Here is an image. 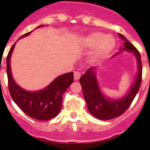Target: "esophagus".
Returning a JSON list of instances; mask_svg holds the SVG:
<instances>
[{"label":"esophagus","instance_id":"esophagus-1","mask_svg":"<svg viewBox=\"0 0 150 150\" xmlns=\"http://www.w3.org/2000/svg\"><path fill=\"white\" fill-rule=\"evenodd\" d=\"M80 76H81V74H80V72H79V71H75V72H74V77L75 80H78V79L80 78Z\"/></svg>","mask_w":150,"mask_h":150}]
</instances>
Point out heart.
Segmentation results:
<instances>
[{
  "label": "heart",
  "mask_w": 150,
  "mask_h": 150,
  "mask_svg": "<svg viewBox=\"0 0 150 150\" xmlns=\"http://www.w3.org/2000/svg\"><path fill=\"white\" fill-rule=\"evenodd\" d=\"M81 43L86 49H93L91 59L95 62L100 60L112 52L116 46V40L111 35L102 32H92L81 39Z\"/></svg>",
  "instance_id": "heart-1"
}]
</instances>
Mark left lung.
Here are the masks:
<instances>
[{
	"instance_id": "8db88e82",
	"label": "left lung",
	"mask_w": 150,
	"mask_h": 150,
	"mask_svg": "<svg viewBox=\"0 0 150 150\" xmlns=\"http://www.w3.org/2000/svg\"><path fill=\"white\" fill-rule=\"evenodd\" d=\"M118 34L124 43L122 47H120L119 52L112 57L117 56L122 52H128L133 54L137 60V72L134 83L128 92L119 98H110L104 95L97 78L96 67H91L87 70L86 74L79 79L88 111L92 116L100 120H112L121 116L133 101L138 92L142 80V64L140 52L125 37L121 34Z\"/></svg>"
}]
</instances>
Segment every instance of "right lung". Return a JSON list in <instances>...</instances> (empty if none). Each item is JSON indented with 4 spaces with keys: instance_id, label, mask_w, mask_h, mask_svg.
Segmentation results:
<instances>
[{
    "instance_id": "obj_1",
    "label": "right lung",
    "mask_w": 150,
    "mask_h": 150,
    "mask_svg": "<svg viewBox=\"0 0 150 150\" xmlns=\"http://www.w3.org/2000/svg\"><path fill=\"white\" fill-rule=\"evenodd\" d=\"M44 26H38L35 29ZM32 31L21 36V38L30 35ZM17 40V41H18ZM16 42L6 58V74L9 90L13 101L30 117L38 120H49L55 117L62 109V95L74 82V73H67L57 76L46 87L39 91L24 89L13 79L10 59L16 46Z\"/></svg>"
}]
</instances>
